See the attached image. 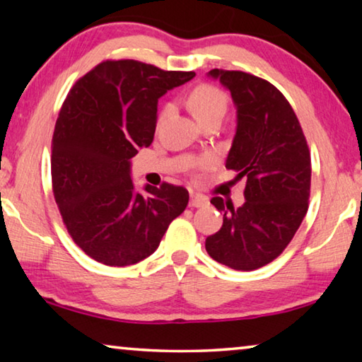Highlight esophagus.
<instances>
[{
  "label": "esophagus",
  "instance_id": "34e87169",
  "mask_svg": "<svg viewBox=\"0 0 362 362\" xmlns=\"http://www.w3.org/2000/svg\"><path fill=\"white\" fill-rule=\"evenodd\" d=\"M209 204V199L203 194H192L189 196V207H204Z\"/></svg>",
  "mask_w": 362,
  "mask_h": 362
}]
</instances>
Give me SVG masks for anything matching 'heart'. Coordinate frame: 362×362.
Wrapping results in <instances>:
<instances>
[{
  "label": "heart",
  "instance_id": "heart-1",
  "mask_svg": "<svg viewBox=\"0 0 362 362\" xmlns=\"http://www.w3.org/2000/svg\"><path fill=\"white\" fill-rule=\"evenodd\" d=\"M228 105V99L222 89L212 84H199L189 94V108L199 122H204L212 118H223ZM173 105L168 103L161 112V119L170 113ZM209 163V158L203 159V164Z\"/></svg>",
  "mask_w": 362,
  "mask_h": 362
}]
</instances>
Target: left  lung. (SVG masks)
<instances>
[{
  "instance_id": "8db88e82",
  "label": "left lung",
  "mask_w": 362,
  "mask_h": 362,
  "mask_svg": "<svg viewBox=\"0 0 362 362\" xmlns=\"http://www.w3.org/2000/svg\"><path fill=\"white\" fill-rule=\"evenodd\" d=\"M207 76L230 90L236 107L225 166L246 177V201L235 209L218 196L211 199L223 225L207 236L206 250L222 265L252 272L283 252L308 211L310 150L291 103L273 84L244 71L214 69Z\"/></svg>"
}]
</instances>
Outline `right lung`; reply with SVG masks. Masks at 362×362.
Wrapping results in <instances>:
<instances>
[{
    "mask_svg": "<svg viewBox=\"0 0 362 362\" xmlns=\"http://www.w3.org/2000/svg\"><path fill=\"white\" fill-rule=\"evenodd\" d=\"M194 78L137 60H107L78 79L52 137V189L79 247L110 267H127L158 249L185 211L188 192L163 183L140 193L131 159L153 142L158 99Z\"/></svg>",
    "mask_w": 362,
    "mask_h": 362,
    "instance_id": "right-lung-1",
    "label": "right lung"
}]
</instances>
